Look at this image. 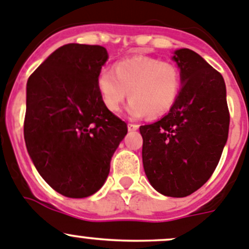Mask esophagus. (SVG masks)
I'll return each instance as SVG.
<instances>
[{"label": "esophagus", "instance_id": "1", "mask_svg": "<svg viewBox=\"0 0 249 249\" xmlns=\"http://www.w3.org/2000/svg\"><path fill=\"white\" fill-rule=\"evenodd\" d=\"M139 126H140V125L134 124V123H129V124H127V129H129V131H134V130H138Z\"/></svg>", "mask_w": 249, "mask_h": 249}]
</instances>
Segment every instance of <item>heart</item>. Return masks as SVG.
<instances>
[{"label":"heart","instance_id":"heart-1","mask_svg":"<svg viewBox=\"0 0 249 249\" xmlns=\"http://www.w3.org/2000/svg\"><path fill=\"white\" fill-rule=\"evenodd\" d=\"M97 87L104 106L110 111L119 110L129 92L130 115L160 117L177 101L180 72L173 62L138 56L115 64L114 72L102 70L97 77Z\"/></svg>","mask_w":249,"mask_h":249}]
</instances>
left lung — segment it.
Wrapping results in <instances>:
<instances>
[{
	"instance_id": "obj_1",
	"label": "left lung",
	"mask_w": 249,
	"mask_h": 249,
	"mask_svg": "<svg viewBox=\"0 0 249 249\" xmlns=\"http://www.w3.org/2000/svg\"><path fill=\"white\" fill-rule=\"evenodd\" d=\"M182 89L161 120L141 125L142 163L151 185L173 198L203 187L229 136L226 86L219 71L189 49L174 51Z\"/></svg>"
}]
</instances>
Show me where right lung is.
Instances as JSON below:
<instances>
[{"instance_id":"1","label":"right lung","mask_w":249,"mask_h":249,"mask_svg":"<svg viewBox=\"0 0 249 249\" xmlns=\"http://www.w3.org/2000/svg\"><path fill=\"white\" fill-rule=\"evenodd\" d=\"M108 60L101 45L66 44L27 82L24 140L36 171L67 198H86L106 182L126 123L102 101L97 77Z\"/></svg>"}]
</instances>
